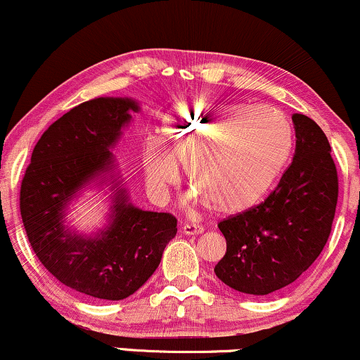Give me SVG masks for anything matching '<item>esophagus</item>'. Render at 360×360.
Returning <instances> with one entry per match:
<instances>
[{"label": "esophagus", "instance_id": "34e87169", "mask_svg": "<svg viewBox=\"0 0 360 360\" xmlns=\"http://www.w3.org/2000/svg\"><path fill=\"white\" fill-rule=\"evenodd\" d=\"M183 232L186 235H198V233H203L205 229L201 225H198V223H184Z\"/></svg>", "mask_w": 360, "mask_h": 360}]
</instances>
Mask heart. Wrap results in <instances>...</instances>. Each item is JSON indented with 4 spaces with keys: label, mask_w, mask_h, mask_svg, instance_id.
I'll list each match as a JSON object with an SVG mask.
<instances>
[{
    "label": "heart",
    "mask_w": 360,
    "mask_h": 360,
    "mask_svg": "<svg viewBox=\"0 0 360 360\" xmlns=\"http://www.w3.org/2000/svg\"><path fill=\"white\" fill-rule=\"evenodd\" d=\"M166 150L150 142L148 183L164 194L177 184L176 164L214 213L232 214L259 203L291 154V128L279 111L194 98L176 106L162 127Z\"/></svg>",
    "instance_id": "b5f03b06"
}]
</instances>
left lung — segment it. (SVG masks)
I'll use <instances>...</instances> for the list:
<instances>
[{
    "mask_svg": "<svg viewBox=\"0 0 360 360\" xmlns=\"http://www.w3.org/2000/svg\"><path fill=\"white\" fill-rule=\"evenodd\" d=\"M292 123L295 155L274 191L218 223L226 252L214 274L245 295H269L298 279L332 232L338 176L328 139L304 115H292Z\"/></svg>",
    "mask_w": 360,
    "mask_h": 360,
    "instance_id": "1",
    "label": "left lung"
}]
</instances>
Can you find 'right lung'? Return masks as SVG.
I'll list each match as a JSON object with an SVG mask.
<instances>
[{
    "label": "right lung",
    "instance_id": "add662e5",
    "mask_svg": "<svg viewBox=\"0 0 360 360\" xmlns=\"http://www.w3.org/2000/svg\"><path fill=\"white\" fill-rule=\"evenodd\" d=\"M137 103L96 98L53 122L32 152L20 188V213L28 242L57 281L82 295L118 301L134 295L154 274L177 220L143 212L115 196L111 223L98 237H79L64 226V208L91 177L111 169L110 148L130 122Z\"/></svg>",
    "mask_w": 360,
    "mask_h": 360
}]
</instances>
